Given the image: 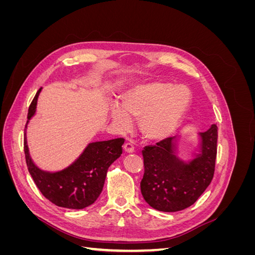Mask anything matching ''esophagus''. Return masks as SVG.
I'll return each mask as SVG.
<instances>
[{
  "label": "esophagus",
  "instance_id": "esophagus-1",
  "mask_svg": "<svg viewBox=\"0 0 255 255\" xmlns=\"http://www.w3.org/2000/svg\"><path fill=\"white\" fill-rule=\"evenodd\" d=\"M123 149H125V151H126L127 153H133V152L135 151L134 144H133V142H130V141L126 142L125 145H123Z\"/></svg>",
  "mask_w": 255,
  "mask_h": 255
}]
</instances>
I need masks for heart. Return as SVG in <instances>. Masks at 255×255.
<instances>
[{
	"label": "heart",
	"mask_w": 255,
	"mask_h": 255,
	"mask_svg": "<svg viewBox=\"0 0 255 255\" xmlns=\"http://www.w3.org/2000/svg\"><path fill=\"white\" fill-rule=\"evenodd\" d=\"M190 92L183 86L154 82L140 85L126 92L121 106H115L112 117L121 128H128L132 118H139L138 126L149 140H161L180 126L190 104Z\"/></svg>",
	"instance_id": "1"
}]
</instances>
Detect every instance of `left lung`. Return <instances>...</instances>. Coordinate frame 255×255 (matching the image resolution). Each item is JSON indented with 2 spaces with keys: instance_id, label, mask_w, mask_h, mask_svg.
Listing matches in <instances>:
<instances>
[{
  "instance_id": "left-lung-1",
  "label": "left lung",
  "mask_w": 255,
  "mask_h": 255,
  "mask_svg": "<svg viewBox=\"0 0 255 255\" xmlns=\"http://www.w3.org/2000/svg\"><path fill=\"white\" fill-rule=\"evenodd\" d=\"M200 135V152L188 163L175 156L174 137L143 149L140 189L151 207L167 213L183 211L194 204L211 184L217 156L218 128L213 125Z\"/></svg>"
}]
</instances>
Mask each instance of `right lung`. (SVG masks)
<instances>
[{
  "label": "right lung",
  "instance_id": "obj_1",
  "mask_svg": "<svg viewBox=\"0 0 255 255\" xmlns=\"http://www.w3.org/2000/svg\"><path fill=\"white\" fill-rule=\"evenodd\" d=\"M40 90L41 88L37 91L28 107L27 120L35 114ZM123 143L125 138L89 143L70 167L60 172L49 173L41 171L33 164L24 134L25 161L29 174L45 199L60 207L81 210L91 205L99 198L103 190L107 169L122 154Z\"/></svg>",
  "mask_w": 255,
  "mask_h": 255
}]
</instances>
